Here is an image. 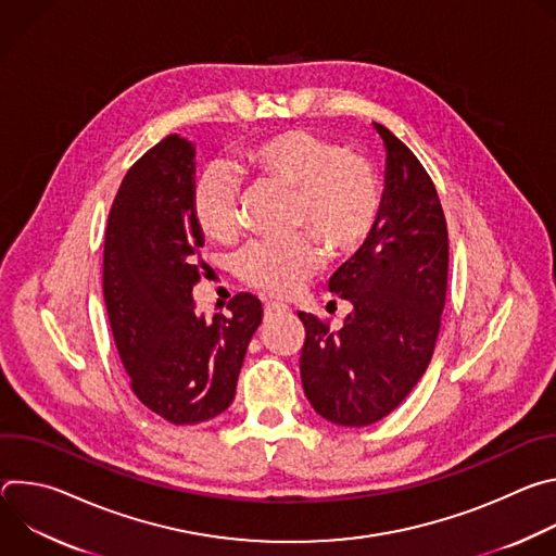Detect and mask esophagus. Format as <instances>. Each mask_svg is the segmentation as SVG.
Masks as SVG:
<instances>
[{
	"label": "esophagus",
	"instance_id": "1",
	"mask_svg": "<svg viewBox=\"0 0 556 556\" xmlns=\"http://www.w3.org/2000/svg\"><path fill=\"white\" fill-rule=\"evenodd\" d=\"M288 307L283 305V303H275V301H268L266 305H264V312H266V319H270V316H275V314H281V312H286Z\"/></svg>",
	"mask_w": 556,
	"mask_h": 556
}]
</instances>
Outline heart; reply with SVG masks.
<instances>
[{
    "label": "heart",
    "mask_w": 556,
    "mask_h": 556,
    "mask_svg": "<svg viewBox=\"0 0 556 556\" xmlns=\"http://www.w3.org/2000/svg\"><path fill=\"white\" fill-rule=\"evenodd\" d=\"M247 161L266 178L294 191V224L307 226L337 257L358 251L380 213V185L363 155L343 151L309 129H286L247 149ZM193 215L213 242L240 232V182L226 165H211L193 187ZM321 266L309 235L283 242H251L237 257L240 277L270 294H292Z\"/></svg>",
    "instance_id": "obj_1"
}]
</instances>
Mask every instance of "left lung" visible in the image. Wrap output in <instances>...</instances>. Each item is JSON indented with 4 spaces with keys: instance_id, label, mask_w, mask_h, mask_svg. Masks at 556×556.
Returning <instances> with one entry per match:
<instances>
[{
    "instance_id": "8db88e82",
    "label": "left lung",
    "mask_w": 556,
    "mask_h": 556,
    "mask_svg": "<svg viewBox=\"0 0 556 556\" xmlns=\"http://www.w3.org/2000/svg\"><path fill=\"white\" fill-rule=\"evenodd\" d=\"M374 127L387 149L378 222L330 279L354 309L339 332L299 312L303 391L341 427L374 425L407 399L431 363L446 299L448 232L435 185L403 140Z\"/></svg>"
}]
</instances>
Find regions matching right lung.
I'll use <instances>...</instances> for the list:
<instances>
[{
	"mask_svg": "<svg viewBox=\"0 0 556 556\" xmlns=\"http://www.w3.org/2000/svg\"><path fill=\"white\" fill-rule=\"evenodd\" d=\"M195 147L172 134L127 172L103 251V294L136 399L174 425L219 416L235 399L262 301L235 294L211 321L193 286L204 235L193 215Z\"/></svg>",
	"mask_w": 556,
	"mask_h": 556,
	"instance_id": "obj_1",
	"label": "right lung"
}]
</instances>
